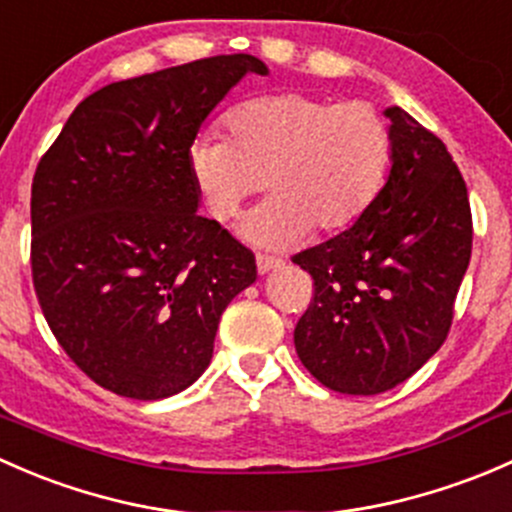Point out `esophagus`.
Returning <instances> with one entry per match:
<instances>
[{
  "instance_id": "esophagus-1",
  "label": "esophagus",
  "mask_w": 512,
  "mask_h": 512,
  "mask_svg": "<svg viewBox=\"0 0 512 512\" xmlns=\"http://www.w3.org/2000/svg\"><path fill=\"white\" fill-rule=\"evenodd\" d=\"M281 266H283V258L268 256V254H256L258 273H268V271H273V268H281Z\"/></svg>"
}]
</instances>
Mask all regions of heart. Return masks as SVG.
<instances>
[{
    "mask_svg": "<svg viewBox=\"0 0 512 512\" xmlns=\"http://www.w3.org/2000/svg\"><path fill=\"white\" fill-rule=\"evenodd\" d=\"M224 125L229 140L202 133L189 145L192 182L219 224L239 217L263 182L271 199L246 224V236L261 246L355 224L392 162L387 120L362 100L273 93L234 105Z\"/></svg>",
    "mask_w": 512,
    "mask_h": 512,
    "instance_id": "heart-1",
    "label": "heart"
}]
</instances>
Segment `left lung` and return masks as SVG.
Masks as SVG:
<instances>
[{
  "label": "left lung",
  "instance_id": "1",
  "mask_svg": "<svg viewBox=\"0 0 512 512\" xmlns=\"http://www.w3.org/2000/svg\"><path fill=\"white\" fill-rule=\"evenodd\" d=\"M392 170L372 207L293 256L313 278L295 352L323 387L387 392L444 345L471 261L468 189L446 145L399 105L384 110Z\"/></svg>",
  "mask_w": 512,
  "mask_h": 512
}]
</instances>
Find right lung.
Masks as SVG:
<instances>
[{"instance_id":"obj_1","label":"right lung","mask_w":512,"mask_h":512,"mask_svg":"<svg viewBox=\"0 0 512 512\" xmlns=\"http://www.w3.org/2000/svg\"><path fill=\"white\" fill-rule=\"evenodd\" d=\"M246 73L212 56L88 96L31 182V281L66 355L120 397L182 392L209 367L219 318L256 258L197 214L189 145Z\"/></svg>"}]
</instances>
